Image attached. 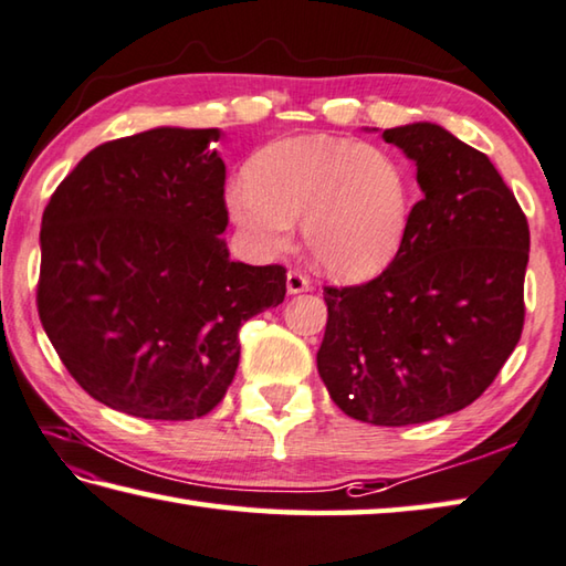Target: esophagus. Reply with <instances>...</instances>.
<instances>
[{
	"instance_id": "obj_1",
	"label": "esophagus",
	"mask_w": 566,
	"mask_h": 566,
	"mask_svg": "<svg viewBox=\"0 0 566 566\" xmlns=\"http://www.w3.org/2000/svg\"><path fill=\"white\" fill-rule=\"evenodd\" d=\"M310 290H312L310 276L302 274L300 270L286 272V292H290V294H302V292H310Z\"/></svg>"
}]
</instances>
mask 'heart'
Masks as SVG:
<instances>
[{"mask_svg": "<svg viewBox=\"0 0 566 566\" xmlns=\"http://www.w3.org/2000/svg\"><path fill=\"white\" fill-rule=\"evenodd\" d=\"M410 178L386 148L324 133L290 136L252 156L224 190V210L254 256L292 248L302 218L306 252L324 274L364 282L394 262L410 222Z\"/></svg>", "mask_w": 566, "mask_h": 566, "instance_id": "b5f03b06", "label": "heart"}]
</instances>
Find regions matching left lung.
Instances as JSON below:
<instances>
[{
	"label": "left lung",
	"mask_w": 566,
	"mask_h": 566,
	"mask_svg": "<svg viewBox=\"0 0 566 566\" xmlns=\"http://www.w3.org/2000/svg\"><path fill=\"white\" fill-rule=\"evenodd\" d=\"M423 190L376 280L324 286L318 376L346 416L413 426L470 406L525 324L530 228L485 153L436 123L384 130Z\"/></svg>",
	"instance_id": "1"
}]
</instances>
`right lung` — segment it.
Here are the masks:
<instances>
[{
    "instance_id": "obj_1",
    "label": "right lung",
    "mask_w": 566,
    "mask_h": 566,
    "mask_svg": "<svg viewBox=\"0 0 566 566\" xmlns=\"http://www.w3.org/2000/svg\"><path fill=\"white\" fill-rule=\"evenodd\" d=\"M218 138L160 126L104 143L41 218V326L76 384L120 413H210L240 326L284 302V266L230 260Z\"/></svg>"
}]
</instances>
